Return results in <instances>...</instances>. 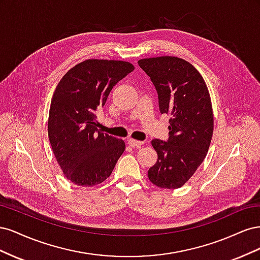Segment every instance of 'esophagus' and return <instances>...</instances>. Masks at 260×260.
I'll use <instances>...</instances> for the list:
<instances>
[{
    "mask_svg": "<svg viewBox=\"0 0 260 260\" xmlns=\"http://www.w3.org/2000/svg\"><path fill=\"white\" fill-rule=\"evenodd\" d=\"M128 144L132 147H139V146H142L144 144V142H142V141H137V140H133V139H129Z\"/></svg>",
    "mask_w": 260,
    "mask_h": 260,
    "instance_id": "obj_1",
    "label": "esophagus"
}]
</instances>
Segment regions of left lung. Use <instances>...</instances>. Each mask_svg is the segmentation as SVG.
Listing matches in <instances>:
<instances>
[{
	"mask_svg": "<svg viewBox=\"0 0 260 260\" xmlns=\"http://www.w3.org/2000/svg\"><path fill=\"white\" fill-rule=\"evenodd\" d=\"M158 94L159 111L171 118L167 142L155 139L157 161L148 169L160 188L181 187L205 159L214 132L210 95L203 77L190 62L175 56L140 59Z\"/></svg>",
	"mask_w": 260,
	"mask_h": 260,
	"instance_id": "1",
	"label": "left lung"
}]
</instances>
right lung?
Here are the masks:
<instances>
[{
	"mask_svg": "<svg viewBox=\"0 0 260 260\" xmlns=\"http://www.w3.org/2000/svg\"><path fill=\"white\" fill-rule=\"evenodd\" d=\"M128 61L86 59L69 69L51 101L50 143L65 177L76 185L94 186L105 181L122 155V140L98 129L96 111L113 86L133 72Z\"/></svg>",
	"mask_w": 260,
	"mask_h": 260,
	"instance_id": "add662e5",
	"label": "right lung"
}]
</instances>
